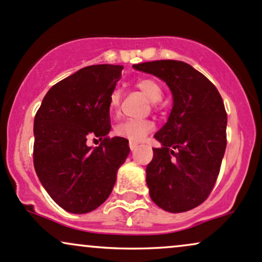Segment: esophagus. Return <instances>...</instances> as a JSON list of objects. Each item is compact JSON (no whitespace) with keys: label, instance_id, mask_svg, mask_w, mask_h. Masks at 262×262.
Returning <instances> with one entry per match:
<instances>
[{"label":"esophagus","instance_id":"obj_1","mask_svg":"<svg viewBox=\"0 0 262 262\" xmlns=\"http://www.w3.org/2000/svg\"><path fill=\"white\" fill-rule=\"evenodd\" d=\"M138 147V143L135 142V141H130V149L135 150Z\"/></svg>","mask_w":262,"mask_h":262}]
</instances>
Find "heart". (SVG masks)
Instances as JSON below:
<instances>
[{
	"label": "heart",
	"mask_w": 262,
	"mask_h": 262,
	"mask_svg": "<svg viewBox=\"0 0 262 262\" xmlns=\"http://www.w3.org/2000/svg\"><path fill=\"white\" fill-rule=\"evenodd\" d=\"M136 87L140 89L142 93L146 95L152 103L157 104L163 97V87L161 83L153 78H141L136 82ZM120 103H121V92L115 89L109 95V112L112 114H116L120 109ZM155 128V124L150 120H136L128 119L125 121L120 122L115 126V135L119 137L127 138L130 141H138L143 140L150 131Z\"/></svg>",
	"instance_id": "b5f03b06"
}]
</instances>
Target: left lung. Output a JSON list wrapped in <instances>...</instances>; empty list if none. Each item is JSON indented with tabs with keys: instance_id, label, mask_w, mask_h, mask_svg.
Masks as SVG:
<instances>
[{
	"instance_id": "1",
	"label": "left lung",
	"mask_w": 262,
	"mask_h": 262,
	"mask_svg": "<svg viewBox=\"0 0 262 262\" xmlns=\"http://www.w3.org/2000/svg\"><path fill=\"white\" fill-rule=\"evenodd\" d=\"M168 84L173 109L167 124L155 135L146 168L149 196L171 213L192 210L210 196L220 174L227 146V113L210 79L189 63L159 60L134 64Z\"/></svg>"
}]
</instances>
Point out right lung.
<instances>
[{"instance_id":"obj_1","label":"right lung","mask_w":262,"mask_h":262,"mask_svg":"<svg viewBox=\"0 0 262 262\" xmlns=\"http://www.w3.org/2000/svg\"><path fill=\"white\" fill-rule=\"evenodd\" d=\"M124 66L93 64L49 89L34 119V168L50 198L71 213H88L113 191L128 141L110 138L107 101ZM99 137L98 147L86 146Z\"/></svg>"}]
</instances>
